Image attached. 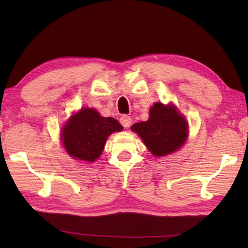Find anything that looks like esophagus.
<instances>
[{
  "label": "esophagus",
  "mask_w": 248,
  "mask_h": 248,
  "mask_svg": "<svg viewBox=\"0 0 248 248\" xmlns=\"http://www.w3.org/2000/svg\"><path fill=\"white\" fill-rule=\"evenodd\" d=\"M120 124H123L124 128H129L131 124H132V118H131L128 115H124L123 117L120 118Z\"/></svg>",
  "instance_id": "esophagus-1"
}]
</instances>
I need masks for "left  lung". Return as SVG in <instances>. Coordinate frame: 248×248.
<instances>
[{"instance_id":"obj_1","label":"left lung","mask_w":248,"mask_h":248,"mask_svg":"<svg viewBox=\"0 0 248 248\" xmlns=\"http://www.w3.org/2000/svg\"><path fill=\"white\" fill-rule=\"evenodd\" d=\"M138 133L154 155L163 156L180 148L187 138V124L172 104L155 103L149 119L134 124Z\"/></svg>"}]
</instances>
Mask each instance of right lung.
<instances>
[{
    "mask_svg": "<svg viewBox=\"0 0 248 248\" xmlns=\"http://www.w3.org/2000/svg\"><path fill=\"white\" fill-rule=\"evenodd\" d=\"M121 130L123 125L115 118L102 117L96 109L84 108L68 120L62 140L70 156L93 162L101 155L108 135Z\"/></svg>",
    "mask_w": 248,
    "mask_h": 248,
    "instance_id": "add662e5",
    "label": "right lung"
}]
</instances>
